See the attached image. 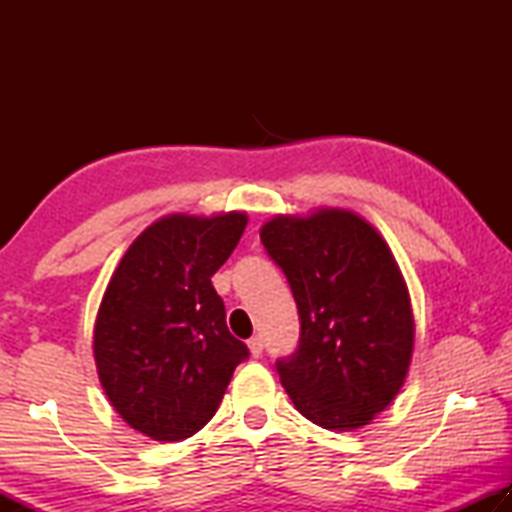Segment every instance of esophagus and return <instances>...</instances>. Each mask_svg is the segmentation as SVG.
I'll list each match as a JSON object with an SVG mask.
<instances>
[{
	"instance_id": "34e87169",
	"label": "esophagus",
	"mask_w": 512,
	"mask_h": 512,
	"mask_svg": "<svg viewBox=\"0 0 512 512\" xmlns=\"http://www.w3.org/2000/svg\"><path fill=\"white\" fill-rule=\"evenodd\" d=\"M248 348H250V354H253V357H262V352H264L262 336H253V339H248Z\"/></svg>"
}]
</instances>
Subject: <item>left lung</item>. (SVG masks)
<instances>
[{
    "mask_svg": "<svg viewBox=\"0 0 512 512\" xmlns=\"http://www.w3.org/2000/svg\"><path fill=\"white\" fill-rule=\"evenodd\" d=\"M259 237L300 316L296 352L275 361L282 386L318 427H363L400 393L413 354L409 291L391 250L345 210L275 216Z\"/></svg>",
    "mask_w": 512,
    "mask_h": 512,
    "instance_id": "8db88e82",
    "label": "left lung"
}]
</instances>
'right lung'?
I'll return each mask as SVG.
<instances>
[{
	"instance_id": "1",
	"label": "right lung",
	"mask_w": 512,
	"mask_h": 512,
	"mask_svg": "<svg viewBox=\"0 0 512 512\" xmlns=\"http://www.w3.org/2000/svg\"><path fill=\"white\" fill-rule=\"evenodd\" d=\"M246 223L241 212L164 216L133 241L103 293L94 325L101 386L121 418L153 440L201 431L248 359L212 287Z\"/></svg>"
}]
</instances>
